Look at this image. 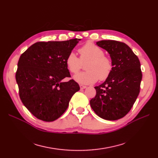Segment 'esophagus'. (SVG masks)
<instances>
[{
  "mask_svg": "<svg viewBox=\"0 0 158 158\" xmlns=\"http://www.w3.org/2000/svg\"><path fill=\"white\" fill-rule=\"evenodd\" d=\"M80 87L81 89H84L85 88H86V86L85 85H80Z\"/></svg>",
  "mask_w": 158,
  "mask_h": 158,
  "instance_id": "esophagus-1",
  "label": "esophagus"
}]
</instances>
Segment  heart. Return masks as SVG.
<instances>
[{"label": "heart", "mask_w": 158, "mask_h": 158, "mask_svg": "<svg viewBox=\"0 0 158 158\" xmlns=\"http://www.w3.org/2000/svg\"><path fill=\"white\" fill-rule=\"evenodd\" d=\"M80 58L74 52L69 54L66 64L70 73L76 74L82 67V63H87L85 70L74 76L76 82L82 84H90L109 78L113 70V63L109 57L104 55V51L93 44L88 43L79 49Z\"/></svg>", "instance_id": "b5f03b06"}]
</instances>
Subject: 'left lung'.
Returning a JSON list of instances; mask_svg holds the SVG:
<instances>
[{"mask_svg": "<svg viewBox=\"0 0 158 158\" xmlns=\"http://www.w3.org/2000/svg\"><path fill=\"white\" fill-rule=\"evenodd\" d=\"M96 45L109 54L113 70L103 84L95 87L96 95L90 106L99 117L118 120L130 111L139 94L142 78L140 60L124 43L102 40Z\"/></svg>", "mask_w": 158, "mask_h": 158, "instance_id": "obj_1", "label": "left lung"}]
</instances>
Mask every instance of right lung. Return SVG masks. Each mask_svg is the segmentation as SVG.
<instances>
[{
    "label": "right lung",
    "instance_id": "add662e5",
    "mask_svg": "<svg viewBox=\"0 0 158 158\" xmlns=\"http://www.w3.org/2000/svg\"><path fill=\"white\" fill-rule=\"evenodd\" d=\"M81 39L37 42L20 56L16 80L22 102L35 117L54 121L69 107L73 95L80 90L70 77L66 59Z\"/></svg>",
    "mask_w": 158,
    "mask_h": 158
}]
</instances>
